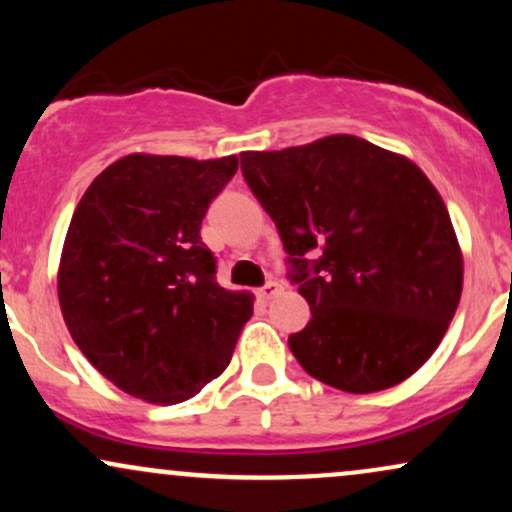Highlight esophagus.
<instances>
[{
    "mask_svg": "<svg viewBox=\"0 0 512 512\" xmlns=\"http://www.w3.org/2000/svg\"><path fill=\"white\" fill-rule=\"evenodd\" d=\"M281 291H284V289H281L279 281H269V284H264L260 289V298H262V301H272V298L279 296Z\"/></svg>",
    "mask_w": 512,
    "mask_h": 512,
    "instance_id": "1",
    "label": "esophagus"
}]
</instances>
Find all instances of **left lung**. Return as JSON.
Returning a JSON list of instances; mask_svg holds the SVG:
<instances>
[{"mask_svg":"<svg viewBox=\"0 0 512 512\" xmlns=\"http://www.w3.org/2000/svg\"><path fill=\"white\" fill-rule=\"evenodd\" d=\"M240 168L310 305L289 337L305 373L354 395L411 378L443 342L464 276L448 207L424 170L354 134L243 151ZM310 249L321 250L313 263Z\"/></svg>","mask_w":512,"mask_h":512,"instance_id":"obj_1","label":"left lung"}]
</instances>
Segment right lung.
Masks as SVG:
<instances>
[{
    "mask_svg": "<svg viewBox=\"0 0 512 512\" xmlns=\"http://www.w3.org/2000/svg\"><path fill=\"white\" fill-rule=\"evenodd\" d=\"M236 170L238 156L129 154L76 204L57 267L64 325L127 395L185 402L231 363L255 296L216 284L199 228Z\"/></svg>",
    "mask_w": 512,
    "mask_h": 512,
    "instance_id": "right-lung-1",
    "label": "right lung"
}]
</instances>
